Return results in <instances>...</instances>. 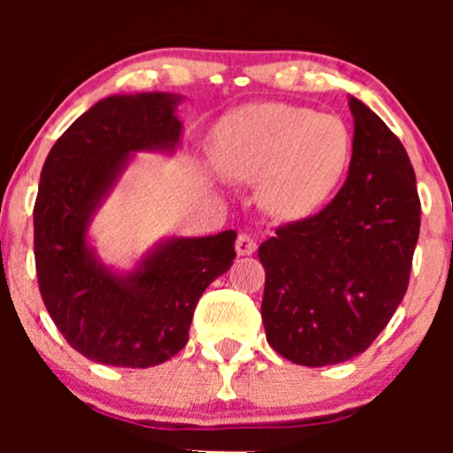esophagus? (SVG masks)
Returning <instances> with one entry per match:
<instances>
[{"instance_id":"34e87169","label":"esophagus","mask_w":453,"mask_h":453,"mask_svg":"<svg viewBox=\"0 0 453 453\" xmlns=\"http://www.w3.org/2000/svg\"><path fill=\"white\" fill-rule=\"evenodd\" d=\"M256 249H257V242L253 241L249 234H238V238H236L238 256H251V253H256Z\"/></svg>"}]
</instances>
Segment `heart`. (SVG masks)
Masks as SVG:
<instances>
[{
  "instance_id": "1",
  "label": "heart",
  "mask_w": 453,
  "mask_h": 453,
  "mask_svg": "<svg viewBox=\"0 0 453 453\" xmlns=\"http://www.w3.org/2000/svg\"><path fill=\"white\" fill-rule=\"evenodd\" d=\"M212 161L227 179L257 180V204L273 219L303 221L345 179L351 136L334 114L289 104H249L217 126Z\"/></svg>"
}]
</instances>
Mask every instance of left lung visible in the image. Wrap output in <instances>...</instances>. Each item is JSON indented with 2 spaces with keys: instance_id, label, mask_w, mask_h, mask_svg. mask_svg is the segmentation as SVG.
Segmentation results:
<instances>
[{
  "instance_id": "left-lung-1",
  "label": "left lung",
  "mask_w": 453,
  "mask_h": 453,
  "mask_svg": "<svg viewBox=\"0 0 453 453\" xmlns=\"http://www.w3.org/2000/svg\"><path fill=\"white\" fill-rule=\"evenodd\" d=\"M349 176L324 211L279 227L257 256L262 321L285 360L327 366L360 356L403 303L419 236L415 173L403 142L349 97Z\"/></svg>"
}]
</instances>
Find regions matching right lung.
I'll list each match as a JSON object with an SVG mask.
<instances>
[{"label":"right lung","mask_w":453,"mask_h":453,"mask_svg":"<svg viewBox=\"0 0 453 453\" xmlns=\"http://www.w3.org/2000/svg\"><path fill=\"white\" fill-rule=\"evenodd\" d=\"M174 93L104 97L65 129L44 161L34 206L40 294L78 353L108 366L149 368L179 353L204 289L232 266L236 232L170 236L132 270L106 266L89 227L134 155H173L183 123Z\"/></svg>","instance_id":"1"}]
</instances>
